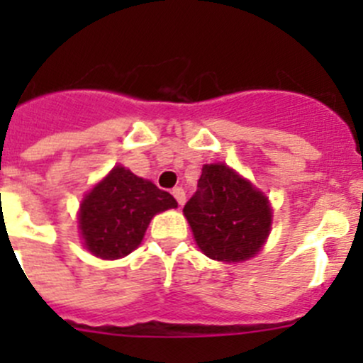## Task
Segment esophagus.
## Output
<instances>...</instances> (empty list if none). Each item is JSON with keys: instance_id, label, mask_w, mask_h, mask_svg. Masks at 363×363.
Instances as JSON below:
<instances>
[{"instance_id": "34e87169", "label": "esophagus", "mask_w": 363, "mask_h": 363, "mask_svg": "<svg viewBox=\"0 0 363 363\" xmlns=\"http://www.w3.org/2000/svg\"><path fill=\"white\" fill-rule=\"evenodd\" d=\"M172 195L175 196V200H177V203L181 205V207H182V205H184V202H186V193H184V189L179 188V186H177V188L172 189Z\"/></svg>"}]
</instances>
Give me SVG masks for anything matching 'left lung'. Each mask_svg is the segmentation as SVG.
Here are the masks:
<instances>
[{
    "label": "left lung",
    "instance_id": "8db88e82",
    "mask_svg": "<svg viewBox=\"0 0 363 363\" xmlns=\"http://www.w3.org/2000/svg\"><path fill=\"white\" fill-rule=\"evenodd\" d=\"M182 212L203 255L226 263L252 258L272 225L269 199L225 163L203 164L199 189Z\"/></svg>",
    "mask_w": 363,
    "mask_h": 363
}]
</instances>
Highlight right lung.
Returning a JSON list of instances; mask_svg holds the SVG:
<instances>
[{
	"label": "right lung",
	"instance_id": "add662e5",
	"mask_svg": "<svg viewBox=\"0 0 363 363\" xmlns=\"http://www.w3.org/2000/svg\"><path fill=\"white\" fill-rule=\"evenodd\" d=\"M175 207L177 202L170 193L117 164L80 203L84 246L101 259L123 258L140 246L158 212Z\"/></svg>",
	"mask_w": 363,
	"mask_h": 363
}]
</instances>
